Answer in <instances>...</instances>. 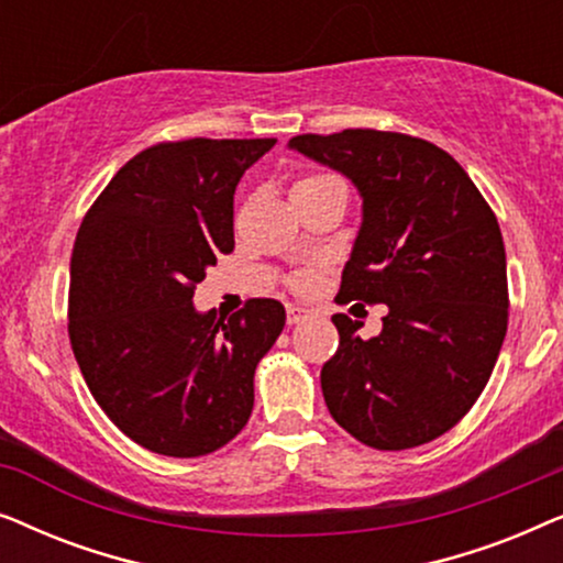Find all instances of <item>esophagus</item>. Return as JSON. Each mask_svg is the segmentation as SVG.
<instances>
[{"instance_id":"obj_1","label":"esophagus","mask_w":563,"mask_h":563,"mask_svg":"<svg viewBox=\"0 0 563 563\" xmlns=\"http://www.w3.org/2000/svg\"><path fill=\"white\" fill-rule=\"evenodd\" d=\"M305 314H307L305 307H299V305L287 307V322H289V325H297L299 320H305Z\"/></svg>"}]
</instances>
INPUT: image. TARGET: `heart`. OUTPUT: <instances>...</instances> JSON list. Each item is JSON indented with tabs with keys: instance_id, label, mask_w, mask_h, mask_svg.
<instances>
[{
	"instance_id": "heart-1",
	"label": "heart",
	"mask_w": 563,
	"mask_h": 563,
	"mask_svg": "<svg viewBox=\"0 0 563 563\" xmlns=\"http://www.w3.org/2000/svg\"><path fill=\"white\" fill-rule=\"evenodd\" d=\"M322 181H330V176H305V179H299L295 184V189H299V187H314V184H322ZM312 282H314V276L310 272H302V274L295 276V287L297 289L312 287Z\"/></svg>"
}]
</instances>
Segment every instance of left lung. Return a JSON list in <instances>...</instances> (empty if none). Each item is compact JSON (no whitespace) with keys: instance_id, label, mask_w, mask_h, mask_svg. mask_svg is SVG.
<instances>
[{"instance_id":"left-lung-1","label":"left lung","mask_w":563,"mask_h":563,"mask_svg":"<svg viewBox=\"0 0 563 563\" xmlns=\"http://www.w3.org/2000/svg\"><path fill=\"white\" fill-rule=\"evenodd\" d=\"M289 151L343 174L361 225L341 302L387 305L382 333L333 314L322 397L356 441L402 451L451 430L487 387L507 333V258L495 212L438 145L402 133L297 135Z\"/></svg>"}]
</instances>
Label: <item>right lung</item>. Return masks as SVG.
I'll list each match as a JSON object with an SVG mask.
<instances>
[{
  "mask_svg": "<svg viewBox=\"0 0 563 563\" xmlns=\"http://www.w3.org/2000/svg\"><path fill=\"white\" fill-rule=\"evenodd\" d=\"M274 143L153 145L112 176L76 233V364L107 418L161 456H205L241 433L253 374L284 330L276 299H251L230 318L195 307L207 268L235 245L238 181Z\"/></svg>",
  "mask_w": 563,
  "mask_h": 563,
  "instance_id": "obj_1",
  "label": "right lung"
}]
</instances>
